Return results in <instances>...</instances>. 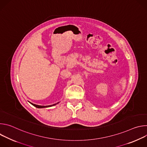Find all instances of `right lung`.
<instances>
[{"label": "right lung", "mask_w": 147, "mask_h": 147, "mask_svg": "<svg viewBox=\"0 0 147 147\" xmlns=\"http://www.w3.org/2000/svg\"><path fill=\"white\" fill-rule=\"evenodd\" d=\"M31 104H32L33 106H34L35 107L37 108H48V107H52V106H54V105H56V104L59 103V102H57V103H55V104H53V105H48V106H41V105H35V104H34V103H32L30 102Z\"/></svg>", "instance_id": "1"}]
</instances>
